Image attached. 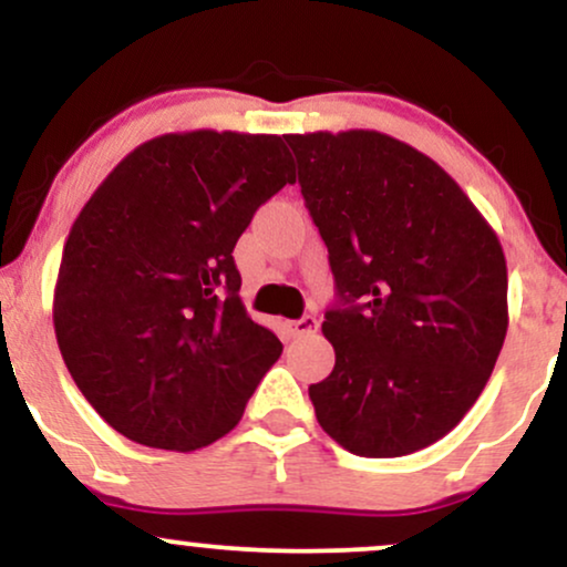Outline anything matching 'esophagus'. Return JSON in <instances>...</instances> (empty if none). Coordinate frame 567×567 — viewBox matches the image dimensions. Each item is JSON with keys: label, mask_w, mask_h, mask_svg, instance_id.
I'll return each instance as SVG.
<instances>
[{"label": "esophagus", "mask_w": 567, "mask_h": 567, "mask_svg": "<svg viewBox=\"0 0 567 567\" xmlns=\"http://www.w3.org/2000/svg\"><path fill=\"white\" fill-rule=\"evenodd\" d=\"M317 328H320V322H317V317H311V315L301 317V320L288 322V333H290L292 338H303V336L317 333Z\"/></svg>", "instance_id": "obj_1"}]
</instances>
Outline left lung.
Instances as JSON below:
<instances>
[{"label":"left lung","instance_id":"left-lung-1","mask_svg":"<svg viewBox=\"0 0 567 567\" xmlns=\"http://www.w3.org/2000/svg\"><path fill=\"white\" fill-rule=\"evenodd\" d=\"M341 306L317 421L365 458L445 437L483 394L509 328L506 258L483 213L419 148L375 133L285 135Z\"/></svg>","mask_w":567,"mask_h":567}]
</instances>
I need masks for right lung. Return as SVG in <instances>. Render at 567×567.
Instances as JSON below:
<instances>
[{
    "mask_svg": "<svg viewBox=\"0 0 567 567\" xmlns=\"http://www.w3.org/2000/svg\"><path fill=\"white\" fill-rule=\"evenodd\" d=\"M296 165L279 135L167 133L106 175L63 245L53 324L84 400L146 447L229 434L282 354L239 298L234 245Z\"/></svg>",
    "mask_w": 567,
    "mask_h": 567,
    "instance_id": "1",
    "label": "right lung"
}]
</instances>
